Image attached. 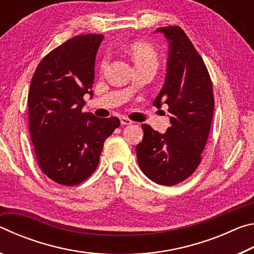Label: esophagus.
Segmentation results:
<instances>
[{
	"label": "esophagus",
	"instance_id": "obj_1",
	"mask_svg": "<svg viewBox=\"0 0 254 254\" xmlns=\"http://www.w3.org/2000/svg\"><path fill=\"white\" fill-rule=\"evenodd\" d=\"M120 121H121L122 126H131V124L133 123L130 119H127V118H126V117L120 118Z\"/></svg>",
	"mask_w": 254,
	"mask_h": 254
}]
</instances>
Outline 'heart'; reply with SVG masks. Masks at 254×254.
<instances>
[{
	"mask_svg": "<svg viewBox=\"0 0 254 254\" xmlns=\"http://www.w3.org/2000/svg\"><path fill=\"white\" fill-rule=\"evenodd\" d=\"M131 55L136 67L144 65H158L157 51L151 46L144 44V42H136V44L133 45L131 48ZM107 60H109V57L105 56L101 63L102 67H105Z\"/></svg>",
	"mask_w": 254,
	"mask_h": 254,
	"instance_id": "1",
	"label": "heart"
}]
</instances>
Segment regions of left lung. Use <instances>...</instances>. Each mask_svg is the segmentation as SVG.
Segmentation results:
<instances>
[{"mask_svg": "<svg viewBox=\"0 0 254 254\" xmlns=\"http://www.w3.org/2000/svg\"><path fill=\"white\" fill-rule=\"evenodd\" d=\"M169 42L166 80L153 105H168L171 127L159 133L143 124L135 151L142 173L159 185L173 186L200 163L214 112L213 85L203 59L179 27L158 28Z\"/></svg>", "mask_w": 254, "mask_h": 254, "instance_id": "left-lung-1", "label": "left lung"}]
</instances>
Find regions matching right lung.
<instances>
[{
  "label": "right lung",
  "instance_id": "add662e5",
  "mask_svg": "<svg viewBox=\"0 0 254 254\" xmlns=\"http://www.w3.org/2000/svg\"><path fill=\"white\" fill-rule=\"evenodd\" d=\"M102 34L71 38L41 60L28 94L29 130L41 170L65 186L87 179L100 162L104 141L120 127L118 118L83 113L93 97L95 58Z\"/></svg>",
  "mask_w": 254,
  "mask_h": 254
}]
</instances>
